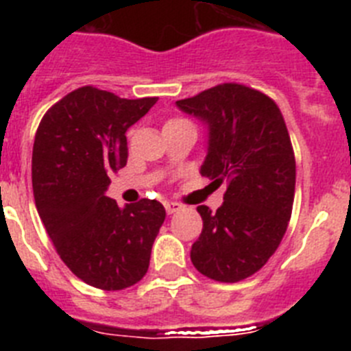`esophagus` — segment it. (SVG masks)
Masks as SVG:
<instances>
[{"mask_svg": "<svg viewBox=\"0 0 351 351\" xmlns=\"http://www.w3.org/2000/svg\"><path fill=\"white\" fill-rule=\"evenodd\" d=\"M179 209H182L181 204H178V202H165V210H167V214L178 213Z\"/></svg>", "mask_w": 351, "mask_h": 351, "instance_id": "1", "label": "esophagus"}]
</instances>
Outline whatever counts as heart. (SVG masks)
<instances>
[{"label": "heart", "instance_id": "obj_1", "mask_svg": "<svg viewBox=\"0 0 351 351\" xmlns=\"http://www.w3.org/2000/svg\"><path fill=\"white\" fill-rule=\"evenodd\" d=\"M176 121H178V119H176Z\"/></svg>", "mask_w": 351, "mask_h": 351}]
</instances>
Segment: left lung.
Listing matches in <instances>:
<instances>
[{
	"label": "left lung",
	"instance_id": "left-lung-1",
	"mask_svg": "<svg viewBox=\"0 0 351 351\" xmlns=\"http://www.w3.org/2000/svg\"><path fill=\"white\" fill-rule=\"evenodd\" d=\"M176 105L209 130L200 173L228 182L216 213L197 207L204 228L191 262L210 280L237 283L267 263L290 221L295 156L287 125L274 100L243 84H219Z\"/></svg>",
	"mask_w": 351,
	"mask_h": 351
}]
</instances>
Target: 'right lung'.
<instances>
[{"mask_svg": "<svg viewBox=\"0 0 351 351\" xmlns=\"http://www.w3.org/2000/svg\"><path fill=\"white\" fill-rule=\"evenodd\" d=\"M156 101L84 86L52 105L36 130L31 178L40 218L66 267L101 290L144 278L165 221L156 200L119 207L105 195L108 176L128 160L126 130Z\"/></svg>", "mask_w": 351, "mask_h": 351, "instance_id": "right-lung-1", "label": "right lung"}]
</instances>
